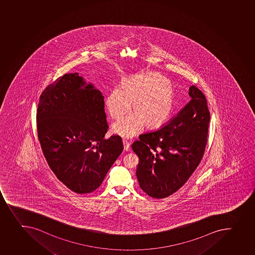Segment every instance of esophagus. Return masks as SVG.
<instances>
[{
	"label": "esophagus",
	"instance_id": "34e87169",
	"mask_svg": "<svg viewBox=\"0 0 255 255\" xmlns=\"http://www.w3.org/2000/svg\"><path fill=\"white\" fill-rule=\"evenodd\" d=\"M123 143H124V151H129V146H130V145H129L128 142L124 140Z\"/></svg>",
	"mask_w": 255,
	"mask_h": 255
}]
</instances>
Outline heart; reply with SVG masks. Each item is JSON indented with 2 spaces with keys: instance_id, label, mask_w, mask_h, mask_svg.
Returning a JSON list of instances; mask_svg holds the SVG:
<instances>
[{
  "instance_id": "obj_1",
  "label": "heart",
  "mask_w": 255,
  "mask_h": 255,
  "mask_svg": "<svg viewBox=\"0 0 255 255\" xmlns=\"http://www.w3.org/2000/svg\"><path fill=\"white\" fill-rule=\"evenodd\" d=\"M176 93L170 80L158 73L136 74L125 79L121 89H113L105 99L109 116L120 119L130 109L133 113L112 126V132L125 138L138 135L144 125L156 128L168 121L176 107Z\"/></svg>"
}]
</instances>
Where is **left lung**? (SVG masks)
<instances>
[{"label":"left lung","mask_w":255,"mask_h":255,"mask_svg":"<svg viewBox=\"0 0 255 255\" xmlns=\"http://www.w3.org/2000/svg\"><path fill=\"white\" fill-rule=\"evenodd\" d=\"M191 101L158 130L141 134L131 149L139 157L136 176L151 197L178 191L200 164L207 142L210 112L205 95L190 87Z\"/></svg>","instance_id":"8db88e82"}]
</instances>
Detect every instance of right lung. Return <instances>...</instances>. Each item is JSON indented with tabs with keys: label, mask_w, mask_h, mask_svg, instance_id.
I'll return each instance as SVG.
<instances>
[{
	"label": "right lung",
	"mask_w": 255,
	"mask_h": 255,
	"mask_svg": "<svg viewBox=\"0 0 255 255\" xmlns=\"http://www.w3.org/2000/svg\"><path fill=\"white\" fill-rule=\"evenodd\" d=\"M104 96L79 73L65 74L43 91L38 104V138L48 165L72 191L93 192L124 150L109 128Z\"/></svg>",
	"instance_id": "add662e5"
}]
</instances>
